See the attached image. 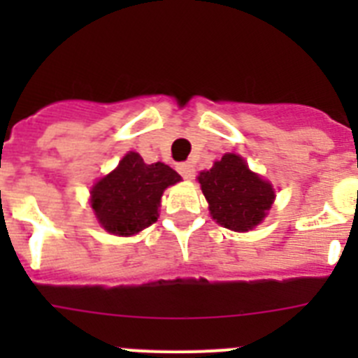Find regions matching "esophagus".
I'll use <instances>...</instances> for the list:
<instances>
[{"mask_svg":"<svg viewBox=\"0 0 358 358\" xmlns=\"http://www.w3.org/2000/svg\"><path fill=\"white\" fill-rule=\"evenodd\" d=\"M177 172L181 173L185 179H194L195 177V169H194V164L192 163H181V164H177Z\"/></svg>","mask_w":358,"mask_h":358,"instance_id":"1","label":"esophagus"}]
</instances>
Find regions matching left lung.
Segmentation results:
<instances>
[{
  "label": "left lung",
  "mask_w": 358,
  "mask_h": 358,
  "mask_svg": "<svg viewBox=\"0 0 358 358\" xmlns=\"http://www.w3.org/2000/svg\"><path fill=\"white\" fill-rule=\"evenodd\" d=\"M211 217L233 231H249L264 220L274 201L273 186L249 170L236 154H226L199 176Z\"/></svg>",
  "instance_id": "obj_1"
}]
</instances>
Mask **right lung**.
I'll return each mask as SVG.
<instances>
[{
	"mask_svg": "<svg viewBox=\"0 0 358 358\" xmlns=\"http://www.w3.org/2000/svg\"><path fill=\"white\" fill-rule=\"evenodd\" d=\"M181 181L169 164H147L140 154L129 152L118 169L91 189V208L98 222L115 235H134L157 220L164 188Z\"/></svg>",
	"mask_w": 358,
	"mask_h": 358,
	"instance_id": "1",
	"label": "right lung"
}]
</instances>
